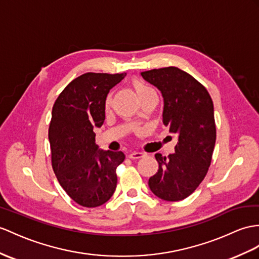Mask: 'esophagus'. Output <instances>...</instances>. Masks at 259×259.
<instances>
[{
  "instance_id": "obj_1",
  "label": "esophagus",
  "mask_w": 259,
  "mask_h": 259,
  "mask_svg": "<svg viewBox=\"0 0 259 259\" xmlns=\"http://www.w3.org/2000/svg\"><path fill=\"white\" fill-rule=\"evenodd\" d=\"M144 156L145 155L141 153V151H132V153L128 155L131 159H140V158H143Z\"/></svg>"
}]
</instances>
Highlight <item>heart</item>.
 <instances>
[{"mask_svg": "<svg viewBox=\"0 0 259 259\" xmlns=\"http://www.w3.org/2000/svg\"><path fill=\"white\" fill-rule=\"evenodd\" d=\"M134 87H135V90H136L138 96H140V98H142L143 96H146V94L155 93V91H154L153 89H151L150 87H148L147 84H145L144 82H142V81L135 80ZM106 104H108V105L110 104V99H108V101H106Z\"/></svg>", "mask_w": 259, "mask_h": 259, "instance_id": "obj_1", "label": "heart"}]
</instances>
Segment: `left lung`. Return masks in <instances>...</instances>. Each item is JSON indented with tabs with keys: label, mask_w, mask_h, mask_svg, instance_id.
<instances>
[{
	"label": "left lung",
	"mask_w": 259,
	"mask_h": 259,
	"mask_svg": "<svg viewBox=\"0 0 259 259\" xmlns=\"http://www.w3.org/2000/svg\"><path fill=\"white\" fill-rule=\"evenodd\" d=\"M141 74L161 92L162 123L178 136L174 154L167 158L155 155L159 167L148 186L162 200H184L199 187L211 165L217 140L212 99L198 80L177 67Z\"/></svg>",
	"instance_id": "1"
}]
</instances>
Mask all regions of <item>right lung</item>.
I'll return each mask as SVG.
<instances>
[{"label": "right lung", "instance_id": "1", "mask_svg": "<svg viewBox=\"0 0 259 259\" xmlns=\"http://www.w3.org/2000/svg\"><path fill=\"white\" fill-rule=\"evenodd\" d=\"M126 73L88 72L75 78L53 106L48 138L52 165L60 186L85 207L104 204L114 193L122 151L99 149L94 127L105 119V101Z\"/></svg>", "mask_w": 259, "mask_h": 259}]
</instances>
